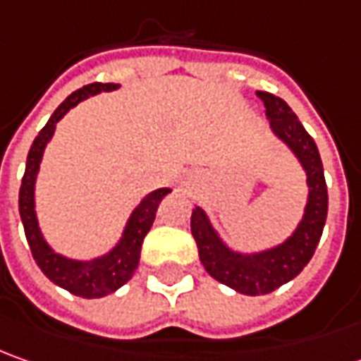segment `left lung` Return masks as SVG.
Returning <instances> with one entry per match:
<instances>
[{
  "label": "left lung",
  "mask_w": 361,
  "mask_h": 361,
  "mask_svg": "<svg viewBox=\"0 0 361 361\" xmlns=\"http://www.w3.org/2000/svg\"><path fill=\"white\" fill-rule=\"evenodd\" d=\"M257 95L266 106L271 133L292 152L305 171L307 200L295 230L281 243L259 252L230 247L204 207H193L192 235L205 271L243 295H264L293 280L312 259L328 218V188L316 142L281 97L267 92H257Z\"/></svg>",
  "instance_id": "left-lung-1"
}]
</instances>
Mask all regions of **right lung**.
Returning a JSON list of instances; mask_svg holds the SVG:
<instances>
[{
	"label": "right lung",
	"mask_w": 361,
	"mask_h": 361,
	"mask_svg": "<svg viewBox=\"0 0 361 361\" xmlns=\"http://www.w3.org/2000/svg\"><path fill=\"white\" fill-rule=\"evenodd\" d=\"M118 87L119 83H90L68 95L59 104V107L51 114V118L47 119L44 130L33 140L32 149L27 154L25 173L19 188V216H21V224H23L25 238H27L35 264L56 286L87 300L114 293L131 280L133 271L140 264L143 238L152 230V224L156 219L157 205L171 190L159 188L147 193L142 202L133 207L119 240L109 252L90 257V259H75V257H68L56 252L44 238L39 221H37V212H35V183H37V173L44 159L45 147L56 133L57 121L83 99L102 94V92H114Z\"/></svg>",
	"instance_id": "add662e5"
}]
</instances>
